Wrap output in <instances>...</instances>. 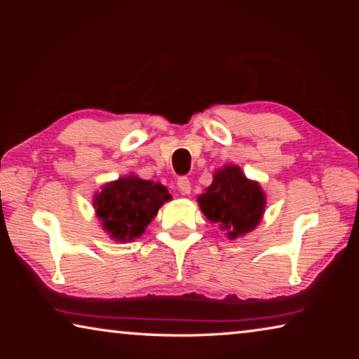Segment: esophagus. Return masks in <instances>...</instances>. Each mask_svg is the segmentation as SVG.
<instances>
[{"mask_svg":"<svg viewBox=\"0 0 359 359\" xmlns=\"http://www.w3.org/2000/svg\"><path fill=\"white\" fill-rule=\"evenodd\" d=\"M177 187H179V190L184 193V194H190V191H191V184H190V180H188L187 177H179L177 179Z\"/></svg>","mask_w":359,"mask_h":359,"instance_id":"esophagus-1","label":"esophagus"}]
</instances>
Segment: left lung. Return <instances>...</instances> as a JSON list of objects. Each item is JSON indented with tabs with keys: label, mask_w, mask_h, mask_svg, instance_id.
Wrapping results in <instances>:
<instances>
[{
	"label": "left lung",
	"mask_w": 359,
	"mask_h": 359,
	"mask_svg": "<svg viewBox=\"0 0 359 359\" xmlns=\"http://www.w3.org/2000/svg\"><path fill=\"white\" fill-rule=\"evenodd\" d=\"M199 208L209 222L236 239L257 226L264 212V194L257 182L248 180L238 166L215 172L214 182L198 198Z\"/></svg>",
	"instance_id": "obj_1"
}]
</instances>
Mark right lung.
Returning a JSON list of instances; mask_svg holds the SVG:
<instances>
[{
	"label": "right lung",
	"mask_w": 359,
	"mask_h": 359,
	"mask_svg": "<svg viewBox=\"0 0 359 359\" xmlns=\"http://www.w3.org/2000/svg\"><path fill=\"white\" fill-rule=\"evenodd\" d=\"M169 199L171 194L163 185L130 175L102 187L95 196V208L112 239L126 242L139 238Z\"/></svg>",
	"instance_id": "right-lung-1"
}]
</instances>
